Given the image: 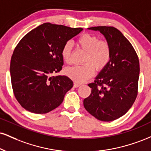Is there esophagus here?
<instances>
[{"label":"esophagus","mask_w":151,"mask_h":151,"mask_svg":"<svg viewBox=\"0 0 151 151\" xmlns=\"http://www.w3.org/2000/svg\"><path fill=\"white\" fill-rule=\"evenodd\" d=\"M81 86L80 83H77V82H74V88H77V87H79V86Z\"/></svg>","instance_id":"esophagus-1"}]
</instances>
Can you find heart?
<instances>
[{"mask_svg":"<svg viewBox=\"0 0 151 151\" xmlns=\"http://www.w3.org/2000/svg\"><path fill=\"white\" fill-rule=\"evenodd\" d=\"M77 45L86 52L83 59V65L70 67L65 69V74L77 83H82L93 75L95 70L98 72L103 70L111 57V48L105 40H99L95 35L84 33L77 40ZM72 43L66 42L61 50L63 60L67 64L71 63Z\"/></svg>","mask_w":151,"mask_h":151,"instance_id":"obj_1","label":"heart"}]
</instances>
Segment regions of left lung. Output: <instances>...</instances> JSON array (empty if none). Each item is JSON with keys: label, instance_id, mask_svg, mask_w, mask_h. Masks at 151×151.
<instances>
[{"label": "left lung", "instance_id": "obj_1", "mask_svg": "<svg viewBox=\"0 0 151 151\" xmlns=\"http://www.w3.org/2000/svg\"><path fill=\"white\" fill-rule=\"evenodd\" d=\"M88 29L99 31L111 48L107 66L96 77L90 96L83 100V106L91 115L103 122L115 120L134 104L138 94L139 58L131 43L113 27L100 26Z\"/></svg>", "mask_w": 151, "mask_h": 151}]
</instances>
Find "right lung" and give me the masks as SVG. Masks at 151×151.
<instances>
[{"instance_id":"obj_1","label":"right lung","mask_w":151,"mask_h":151,"mask_svg":"<svg viewBox=\"0 0 151 151\" xmlns=\"http://www.w3.org/2000/svg\"><path fill=\"white\" fill-rule=\"evenodd\" d=\"M82 30L44 23L18 43L10 61V77L14 95L25 110L45 114L63 103L73 81L67 76L52 74L63 68V45Z\"/></svg>"}]
</instances>
